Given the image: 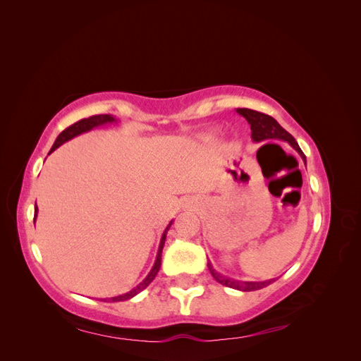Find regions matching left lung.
I'll return each mask as SVG.
<instances>
[{
    "label": "left lung",
    "mask_w": 361,
    "mask_h": 361,
    "mask_svg": "<svg viewBox=\"0 0 361 361\" xmlns=\"http://www.w3.org/2000/svg\"><path fill=\"white\" fill-rule=\"evenodd\" d=\"M238 114H241L243 117L247 118V122L250 123L251 128V138L255 141H264V140H283V141H288V143L298 152L301 155V158L305 162V157L302 154V150L300 149L298 143L295 141V138L288 133L286 129H283L276 118H272L268 114L264 113H259L255 110H248V108H238ZM207 268H209L212 277L221 283V285L227 286V288H232V289H238V290H244V292H250V290H257L262 288H267L268 285H271L274 280H265V281H239V280H233V279H228L220 272H216L212 267V264L209 260H207Z\"/></svg>",
    "instance_id": "left-lung-1"
}]
</instances>
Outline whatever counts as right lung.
<instances>
[{"instance_id":"add662e5","label":"right lung","mask_w":361,"mask_h":361,"mask_svg":"<svg viewBox=\"0 0 361 361\" xmlns=\"http://www.w3.org/2000/svg\"><path fill=\"white\" fill-rule=\"evenodd\" d=\"M113 122H116V118H114L113 116H110V114H97V116H92V117H89V118H82V120H80V122H76V123L71 125L69 128H66V129L63 130V133L57 137L56 143L52 145V147H51V150H49V154H51V152L56 150L57 147H60L63 143H66V141H69L71 138H73V137H76V135H80V134H82V133H87V130H90V129H93V128H96V126H101V125H105V123H113ZM37 211H39V209H37V206H36V209H35V220H36V216H37ZM171 223H173V221H170V224L167 226V228H166V231H164V233H162L161 243H159V248H158V255H157V259H155V264H154V267H152V269H150L149 274L146 276V279H145L143 281H141L138 286H135L134 289H130L129 292H126V293H123V295H117V297L108 298V300L113 301V302L130 300L133 297H135L137 293H140L141 290L146 289V288L150 285L152 280H154V279L157 277L158 271H159V268H161L162 248H164V243H166L167 232H169V228H170Z\"/></svg>"}]
</instances>
